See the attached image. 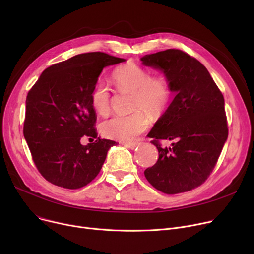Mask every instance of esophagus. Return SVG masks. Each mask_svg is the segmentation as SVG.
<instances>
[{
  "label": "esophagus",
  "mask_w": 254,
  "mask_h": 254,
  "mask_svg": "<svg viewBox=\"0 0 254 254\" xmlns=\"http://www.w3.org/2000/svg\"><path fill=\"white\" fill-rule=\"evenodd\" d=\"M125 147H127V148H129V149H135V148H137L138 146H139V143H122Z\"/></svg>",
  "instance_id": "obj_1"
}]
</instances>
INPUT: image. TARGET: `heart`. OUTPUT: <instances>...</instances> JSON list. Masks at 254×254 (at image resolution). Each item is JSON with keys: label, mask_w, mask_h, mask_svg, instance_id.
<instances>
[{"label": "heart", "mask_w": 254, "mask_h": 254, "mask_svg": "<svg viewBox=\"0 0 254 254\" xmlns=\"http://www.w3.org/2000/svg\"><path fill=\"white\" fill-rule=\"evenodd\" d=\"M113 81L120 90L132 93V110L129 115H113L101 125L103 135L124 143L135 142L150 126L149 114H161L170 102L172 88L165 75L150 77L147 70L135 64L120 65L113 72ZM92 108L99 114H106L110 109V88L103 80H98L90 92Z\"/></svg>", "instance_id": "b5f03b06"}]
</instances>
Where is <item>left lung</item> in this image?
<instances>
[{
    "instance_id": "obj_1",
    "label": "left lung",
    "mask_w": 254,
    "mask_h": 254,
    "mask_svg": "<svg viewBox=\"0 0 254 254\" xmlns=\"http://www.w3.org/2000/svg\"><path fill=\"white\" fill-rule=\"evenodd\" d=\"M141 61L167 76L175 93L147 135L174 143L163 148L152 141L158 159L144 175L168 194L191 190L209 177L228 139L223 96L206 66L179 49L144 56Z\"/></svg>"
}]
</instances>
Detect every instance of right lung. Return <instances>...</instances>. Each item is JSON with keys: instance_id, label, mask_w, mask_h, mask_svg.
<instances>
[{"instance_id": "right-lung-1", "label": "right lung", "mask_w": 254, "mask_h": 254, "mask_svg": "<svg viewBox=\"0 0 254 254\" xmlns=\"http://www.w3.org/2000/svg\"><path fill=\"white\" fill-rule=\"evenodd\" d=\"M104 52L75 56L44 70L25 101L23 136L41 175L77 190L97 177L116 142L100 139L91 89L103 69L125 62ZM83 135L97 140L82 145Z\"/></svg>"}]
</instances>
